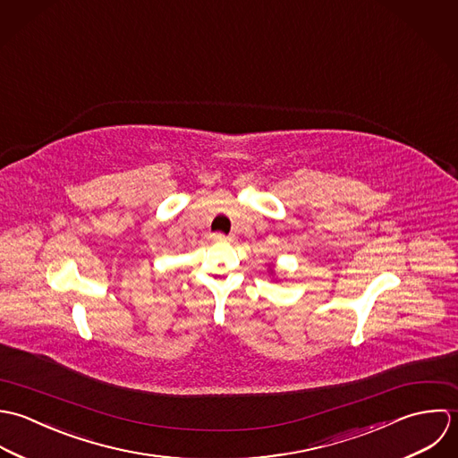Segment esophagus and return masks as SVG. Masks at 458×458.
I'll list each match as a JSON object with an SVG mask.
<instances>
[{
	"mask_svg": "<svg viewBox=\"0 0 458 458\" xmlns=\"http://www.w3.org/2000/svg\"><path fill=\"white\" fill-rule=\"evenodd\" d=\"M216 242H233V235H225V233H216L214 235Z\"/></svg>",
	"mask_w": 458,
	"mask_h": 458,
	"instance_id": "1",
	"label": "esophagus"
}]
</instances>
